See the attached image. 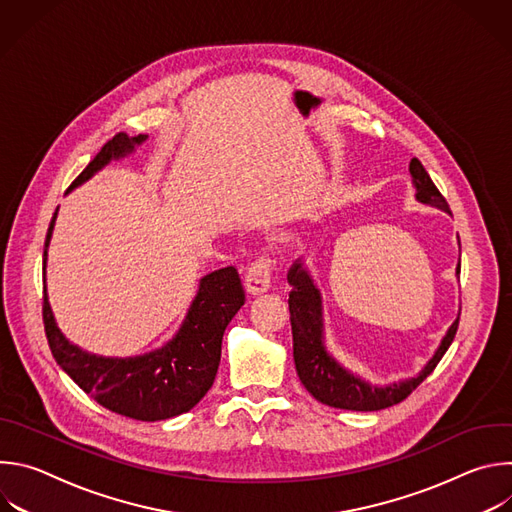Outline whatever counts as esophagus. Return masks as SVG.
<instances>
[{"mask_svg": "<svg viewBox=\"0 0 512 512\" xmlns=\"http://www.w3.org/2000/svg\"><path fill=\"white\" fill-rule=\"evenodd\" d=\"M271 285V259L267 255H261L245 275V289L251 296H261Z\"/></svg>", "mask_w": 512, "mask_h": 512, "instance_id": "obj_1", "label": "esophagus"}]
</instances>
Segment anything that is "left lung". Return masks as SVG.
<instances>
[{
  "instance_id": "8db88e82",
  "label": "left lung",
  "mask_w": 512,
  "mask_h": 512,
  "mask_svg": "<svg viewBox=\"0 0 512 512\" xmlns=\"http://www.w3.org/2000/svg\"><path fill=\"white\" fill-rule=\"evenodd\" d=\"M411 184L415 188V200L437 210L450 212L446 198L440 194L431 182L429 174L421 166L417 158L409 164ZM460 243V239H458ZM460 275V263L456 267V277ZM287 281L294 287L289 291V322L291 336H294V360L296 371L302 385L324 405L348 411H379L391 405L401 403L442 360L446 350L450 348L456 330L458 318L452 322L448 332L444 334L440 346L435 348L433 356L423 364V369L401 381H393L387 385H373L367 379L358 377L340 364L326 346V326H324V304L322 291L316 285L312 273L308 271L304 257H300L287 271Z\"/></svg>"
}]
</instances>
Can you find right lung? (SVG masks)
Listing matches in <instances>:
<instances>
[{"instance_id": "obj_1", "label": "right lung", "mask_w": 512, "mask_h": 512, "mask_svg": "<svg viewBox=\"0 0 512 512\" xmlns=\"http://www.w3.org/2000/svg\"><path fill=\"white\" fill-rule=\"evenodd\" d=\"M148 135L125 133L107 141L68 192L91 180L113 160L135 152ZM66 192V194H68ZM52 216L44 243V330L60 369L99 405L137 421H162L190 411L212 387L221 362L223 334L245 304L235 267L216 269L198 283L178 332L160 348L137 356H99L72 344L58 328L46 294V261L56 223Z\"/></svg>"}]
</instances>
